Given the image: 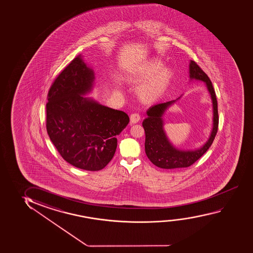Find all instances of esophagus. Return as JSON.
<instances>
[{"label":"esophagus","instance_id":"34e87169","mask_svg":"<svg viewBox=\"0 0 253 253\" xmlns=\"http://www.w3.org/2000/svg\"><path fill=\"white\" fill-rule=\"evenodd\" d=\"M140 115L137 114V113H134V114H131V116H130V122L132 123V124H135V123H138L139 121H140Z\"/></svg>","mask_w":253,"mask_h":253}]
</instances>
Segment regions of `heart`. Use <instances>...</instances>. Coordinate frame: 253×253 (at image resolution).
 Listing matches in <instances>:
<instances>
[{
  "label": "heart",
  "instance_id": "heart-1",
  "mask_svg": "<svg viewBox=\"0 0 253 253\" xmlns=\"http://www.w3.org/2000/svg\"><path fill=\"white\" fill-rule=\"evenodd\" d=\"M172 77L171 69L164 68V63L157 58L140 64L131 72L133 81L138 83L150 79L138 89V97L145 103H152L162 97L171 83Z\"/></svg>",
  "mask_w": 253,
  "mask_h": 253
}]
</instances>
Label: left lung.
Here are the masks:
<instances>
[{"instance_id": "obj_1", "label": "left lung", "mask_w": 253, "mask_h": 253, "mask_svg": "<svg viewBox=\"0 0 253 253\" xmlns=\"http://www.w3.org/2000/svg\"><path fill=\"white\" fill-rule=\"evenodd\" d=\"M189 78L196 80L203 81L207 85L209 93L211 94L213 109L212 118V129L209 140L206 142L202 147L194 151H182L175 148L169 141L167 136L164 130V120L163 115L167 108L174 104L176 100L167 101L165 103L154 105L149 108L146 114L147 118L142 123L145 129V150L146 156L150 161L162 169L186 168L196 162L209 147L212 145L215 138L219 126V115H218V103L216 99L215 92L212 87V82L210 81L208 75L202 71L195 61H190L189 64Z\"/></svg>"}]
</instances>
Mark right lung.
Returning a JSON list of instances; mask_svg holds the SVG:
<instances>
[{
    "label": "right lung",
    "instance_id": "add662e5",
    "mask_svg": "<svg viewBox=\"0 0 253 253\" xmlns=\"http://www.w3.org/2000/svg\"><path fill=\"white\" fill-rule=\"evenodd\" d=\"M94 80V71L78 55L52 83L46 103V130L57 152L71 165L90 171L111 161L116 136L129 123L125 112L83 96Z\"/></svg>",
    "mask_w": 253,
    "mask_h": 253
}]
</instances>
